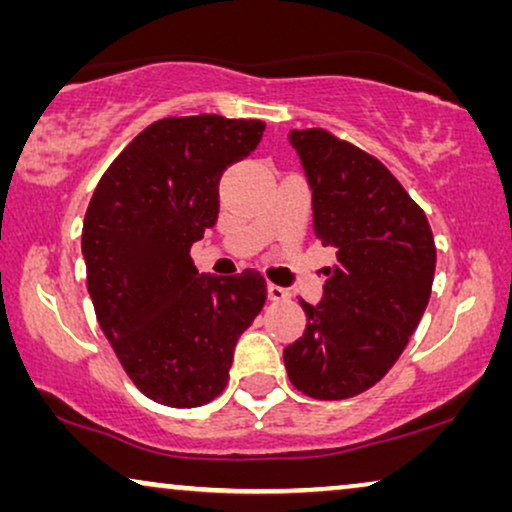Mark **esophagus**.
I'll list each match as a JSON object with an SVG mask.
<instances>
[{
    "mask_svg": "<svg viewBox=\"0 0 512 512\" xmlns=\"http://www.w3.org/2000/svg\"><path fill=\"white\" fill-rule=\"evenodd\" d=\"M268 298L272 300V303H282V300L289 298V291L282 289V286H277V284H268Z\"/></svg>",
    "mask_w": 512,
    "mask_h": 512,
    "instance_id": "esophagus-1",
    "label": "esophagus"
}]
</instances>
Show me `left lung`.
I'll return each instance as SVG.
<instances>
[{"label":"left lung","instance_id":"obj_1","mask_svg":"<svg viewBox=\"0 0 512 512\" xmlns=\"http://www.w3.org/2000/svg\"><path fill=\"white\" fill-rule=\"evenodd\" d=\"M312 191V226L338 265L326 268L303 338L284 349L305 396L342 401L382 380L429 305L436 244L426 214L380 160L331 132L291 130Z\"/></svg>","mask_w":512,"mask_h":512}]
</instances>
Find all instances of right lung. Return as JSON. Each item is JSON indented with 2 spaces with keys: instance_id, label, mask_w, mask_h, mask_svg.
<instances>
[{
  "instance_id": "obj_1",
  "label": "right lung",
  "mask_w": 512,
  "mask_h": 512,
  "mask_svg": "<svg viewBox=\"0 0 512 512\" xmlns=\"http://www.w3.org/2000/svg\"><path fill=\"white\" fill-rule=\"evenodd\" d=\"M263 121L163 118L97 184L81 251L97 321L153 401L198 408L226 387L237 338L265 303L261 272H198L191 247L219 216V181L261 142Z\"/></svg>"
}]
</instances>
